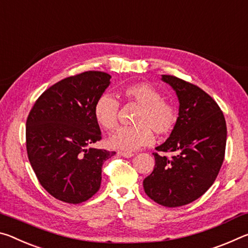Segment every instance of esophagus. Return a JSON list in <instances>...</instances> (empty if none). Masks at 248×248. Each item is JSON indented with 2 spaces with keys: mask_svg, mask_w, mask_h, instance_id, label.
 Masks as SVG:
<instances>
[{
  "mask_svg": "<svg viewBox=\"0 0 248 248\" xmlns=\"http://www.w3.org/2000/svg\"><path fill=\"white\" fill-rule=\"evenodd\" d=\"M118 154L121 155V156L127 157V158L132 157L133 155H134V153H132V152H124V151H120V152H118Z\"/></svg>",
  "mask_w": 248,
  "mask_h": 248,
  "instance_id": "esophagus-1",
  "label": "esophagus"
}]
</instances>
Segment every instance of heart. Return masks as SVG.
<instances>
[{"label":"heart","mask_w":248,"mask_h":248,"mask_svg":"<svg viewBox=\"0 0 248 248\" xmlns=\"http://www.w3.org/2000/svg\"><path fill=\"white\" fill-rule=\"evenodd\" d=\"M123 95L129 102L141 106L134 119L137 125L120 130L112 136L109 144L112 148L134 151L153 143L154 132L166 136L173 131L178 119L177 109L163 99L162 94L149 83H132L123 89ZM119 102L114 96L103 94L94 105V117L108 131L118 128Z\"/></svg>","instance_id":"b5f03b06"}]
</instances>
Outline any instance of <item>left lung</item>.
Masks as SVG:
<instances>
[{
    "label": "left lung",
    "mask_w": 248,
    "mask_h": 248,
    "mask_svg": "<svg viewBox=\"0 0 248 248\" xmlns=\"http://www.w3.org/2000/svg\"><path fill=\"white\" fill-rule=\"evenodd\" d=\"M162 81L175 91L178 119L170 136L153 153L155 166L143 180L145 194L164 207L192 202L215 183L224 159L226 124L220 107L197 85L173 75Z\"/></svg>",
    "instance_id": "obj_1"
}]
</instances>
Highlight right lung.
I'll return each instance as SVG.
<instances>
[{"instance_id":"1","label":"right lung","mask_w":248,"mask_h":248,"mask_svg":"<svg viewBox=\"0 0 248 248\" xmlns=\"http://www.w3.org/2000/svg\"><path fill=\"white\" fill-rule=\"evenodd\" d=\"M111 77L87 71L66 78L45 91L26 121L29 162L50 195L81 203L98 191L102 167L116 152L92 148L102 139L94 105Z\"/></svg>"}]
</instances>
